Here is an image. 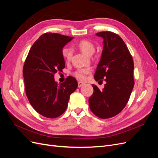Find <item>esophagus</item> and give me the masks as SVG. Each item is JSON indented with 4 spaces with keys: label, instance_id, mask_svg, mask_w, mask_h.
I'll return each mask as SVG.
<instances>
[{
    "label": "esophagus",
    "instance_id": "obj_1",
    "mask_svg": "<svg viewBox=\"0 0 158 158\" xmlns=\"http://www.w3.org/2000/svg\"><path fill=\"white\" fill-rule=\"evenodd\" d=\"M78 87H79V88L82 87L83 85H84V83H83V82H78Z\"/></svg>",
    "mask_w": 158,
    "mask_h": 158
}]
</instances>
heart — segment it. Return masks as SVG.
<instances>
[{
    "label": "heart",
    "mask_w": 158,
    "mask_h": 158,
    "mask_svg": "<svg viewBox=\"0 0 158 158\" xmlns=\"http://www.w3.org/2000/svg\"><path fill=\"white\" fill-rule=\"evenodd\" d=\"M77 47L84 54L88 56H90L94 54L95 50V47L93 43L85 40L80 41L77 44ZM62 55L66 61H70L72 55H73V52L69 47H64L62 49ZM90 72L91 69L89 68L78 69L74 72V75L76 78H77L79 80H84L85 78V76Z\"/></svg>",
    "instance_id": "b5f03b06"
}]
</instances>
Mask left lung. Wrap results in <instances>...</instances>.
I'll list each match as a JSON object with an SVG mask.
<instances>
[{"label": "left lung", "instance_id": "obj_1", "mask_svg": "<svg viewBox=\"0 0 158 158\" xmlns=\"http://www.w3.org/2000/svg\"><path fill=\"white\" fill-rule=\"evenodd\" d=\"M96 35L103 39V48L94 78H104L106 84L102 90L92 85L94 93L89 98V106L95 115L105 119L117 115L128 103L135 85L134 63L120 36L108 31Z\"/></svg>", "mask_w": 158, "mask_h": 158}]
</instances>
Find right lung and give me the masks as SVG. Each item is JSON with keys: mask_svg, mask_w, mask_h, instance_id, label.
<instances>
[{"mask_svg": "<svg viewBox=\"0 0 158 158\" xmlns=\"http://www.w3.org/2000/svg\"><path fill=\"white\" fill-rule=\"evenodd\" d=\"M73 37L55 33L41 35L31 46L23 68L25 89L31 106L42 116L59 117L67 108L70 95L78 87L73 76L59 85L54 75L65 67L64 46Z\"/></svg>", "mask_w": 158, "mask_h": 158, "instance_id": "right-lung-1", "label": "right lung"}]
</instances>
